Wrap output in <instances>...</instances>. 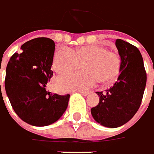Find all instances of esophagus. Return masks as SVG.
Wrapping results in <instances>:
<instances>
[{
  "label": "esophagus",
  "instance_id": "1",
  "mask_svg": "<svg viewBox=\"0 0 154 154\" xmlns=\"http://www.w3.org/2000/svg\"><path fill=\"white\" fill-rule=\"evenodd\" d=\"M80 94H82V95H84V96H86V95H88L89 94V91H80Z\"/></svg>",
  "mask_w": 154,
  "mask_h": 154
}]
</instances>
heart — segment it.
<instances>
[{
    "label": "heart",
    "instance_id": "1",
    "mask_svg": "<svg viewBox=\"0 0 154 154\" xmlns=\"http://www.w3.org/2000/svg\"><path fill=\"white\" fill-rule=\"evenodd\" d=\"M82 67L85 70L63 75L57 86L63 91L88 89L97 80L100 83L113 81L119 72L120 59L116 53L100 45H88L72 51L60 48L55 51L53 68L59 74H65Z\"/></svg>",
    "mask_w": 154,
    "mask_h": 154
}]
</instances>
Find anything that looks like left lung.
<instances>
[{
    "instance_id": "1",
    "label": "left lung",
    "mask_w": 154,
    "mask_h": 154,
    "mask_svg": "<svg viewBox=\"0 0 154 154\" xmlns=\"http://www.w3.org/2000/svg\"><path fill=\"white\" fill-rule=\"evenodd\" d=\"M115 45L120 55L119 75L114 85L102 92L97 106L91 109L94 120L104 127H120L131 119L140 107L147 75L143 57L137 47L117 39Z\"/></svg>"
}]
</instances>
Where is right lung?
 Instances as JSON below:
<instances>
[{
  "label": "right lung",
  "instance_id": "obj_1",
  "mask_svg": "<svg viewBox=\"0 0 154 154\" xmlns=\"http://www.w3.org/2000/svg\"><path fill=\"white\" fill-rule=\"evenodd\" d=\"M54 46L49 38L29 40L6 66L5 88L11 104L24 122L33 126L56 122L68 106L69 94L60 95L45 89L53 75Z\"/></svg>",
  "mask_w": 154,
  "mask_h": 154
}]
</instances>
